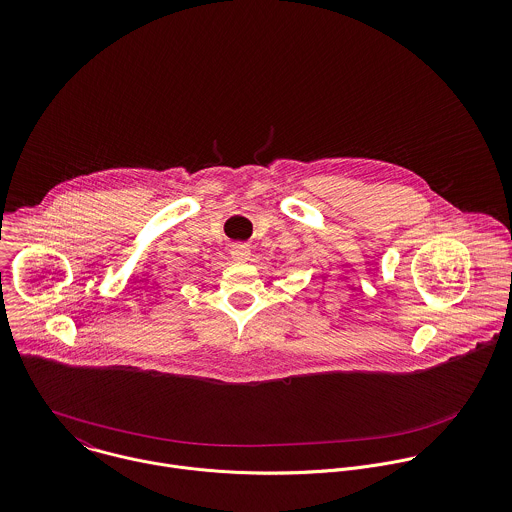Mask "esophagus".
<instances>
[{"label":"esophagus","mask_w":512,"mask_h":512,"mask_svg":"<svg viewBox=\"0 0 512 512\" xmlns=\"http://www.w3.org/2000/svg\"><path fill=\"white\" fill-rule=\"evenodd\" d=\"M230 254H232V258H234L236 262H244V260L250 258V248H248L246 244H234L232 250H230Z\"/></svg>","instance_id":"34e87169"}]
</instances>
